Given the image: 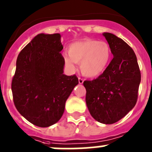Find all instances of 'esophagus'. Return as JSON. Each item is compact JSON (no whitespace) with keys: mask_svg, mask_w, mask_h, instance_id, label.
<instances>
[{"mask_svg":"<svg viewBox=\"0 0 152 152\" xmlns=\"http://www.w3.org/2000/svg\"><path fill=\"white\" fill-rule=\"evenodd\" d=\"M84 83V79H82V78H79V84H83Z\"/></svg>","mask_w":152,"mask_h":152,"instance_id":"esophagus-1","label":"esophagus"}]
</instances>
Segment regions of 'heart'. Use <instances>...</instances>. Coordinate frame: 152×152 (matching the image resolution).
I'll return each instance as SVG.
<instances>
[{"label":"heart","instance_id":"obj_1","mask_svg":"<svg viewBox=\"0 0 152 152\" xmlns=\"http://www.w3.org/2000/svg\"><path fill=\"white\" fill-rule=\"evenodd\" d=\"M68 54L64 55V61L69 69H74L76 63L80 64L81 72L87 77L99 76L106 70L112 58L108 42L93 39L76 41L68 46Z\"/></svg>","mask_w":152,"mask_h":152}]
</instances>
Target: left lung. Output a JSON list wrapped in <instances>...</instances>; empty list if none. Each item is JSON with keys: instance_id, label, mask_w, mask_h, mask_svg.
I'll return each mask as SVG.
<instances>
[{"instance_id": "left-lung-1", "label": "left lung", "mask_w": 152, "mask_h": 152, "mask_svg": "<svg viewBox=\"0 0 152 152\" xmlns=\"http://www.w3.org/2000/svg\"><path fill=\"white\" fill-rule=\"evenodd\" d=\"M113 58L96 79L85 81L86 101L89 113L98 122H117L135 106L141 81L134 50L121 38L105 32Z\"/></svg>"}]
</instances>
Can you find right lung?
<instances>
[{"label":"right lung","instance_id":"obj_1","mask_svg":"<svg viewBox=\"0 0 152 152\" xmlns=\"http://www.w3.org/2000/svg\"><path fill=\"white\" fill-rule=\"evenodd\" d=\"M60 34H39L18 54L12 81L14 104L31 124L46 127L59 121L65 103L79 83L64 74Z\"/></svg>","mask_w":152,"mask_h":152}]
</instances>
